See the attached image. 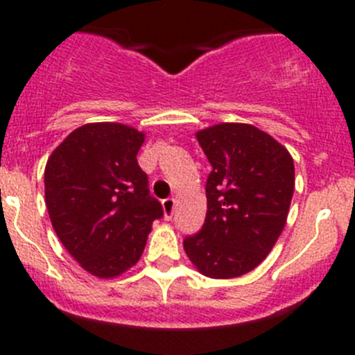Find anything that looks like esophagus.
<instances>
[{
	"label": "esophagus",
	"instance_id": "1",
	"mask_svg": "<svg viewBox=\"0 0 355 355\" xmlns=\"http://www.w3.org/2000/svg\"><path fill=\"white\" fill-rule=\"evenodd\" d=\"M175 200L173 198H168L163 200V211H164V218L166 220H171V216H173V209H175Z\"/></svg>",
	"mask_w": 355,
	"mask_h": 355
}]
</instances>
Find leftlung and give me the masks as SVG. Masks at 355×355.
Masks as SVG:
<instances>
[{"label":"left lung","instance_id":"left-lung-1","mask_svg":"<svg viewBox=\"0 0 355 355\" xmlns=\"http://www.w3.org/2000/svg\"><path fill=\"white\" fill-rule=\"evenodd\" d=\"M211 163L202 228L184 249L209 278H237L266 259L287 223L295 185L290 153L249 123H218L196 134Z\"/></svg>","mask_w":355,"mask_h":355}]
</instances>
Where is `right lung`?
<instances>
[{
	"label": "right lung",
	"instance_id": "1",
	"mask_svg": "<svg viewBox=\"0 0 355 355\" xmlns=\"http://www.w3.org/2000/svg\"><path fill=\"white\" fill-rule=\"evenodd\" d=\"M146 135L123 123L75 128L51 153L44 196L56 235L98 278H114L142 256L153 221L163 216L137 163Z\"/></svg>",
	"mask_w": 355,
	"mask_h": 355
}]
</instances>
